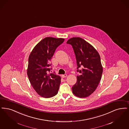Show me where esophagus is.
Segmentation results:
<instances>
[{"label": "esophagus", "mask_w": 129, "mask_h": 129, "mask_svg": "<svg viewBox=\"0 0 129 129\" xmlns=\"http://www.w3.org/2000/svg\"><path fill=\"white\" fill-rule=\"evenodd\" d=\"M62 78H66L67 77V74H64V75H62Z\"/></svg>", "instance_id": "esophagus-1"}]
</instances>
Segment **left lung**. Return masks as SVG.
Returning a JSON list of instances; mask_svg holds the SVG:
<instances>
[{"label": "left lung", "instance_id": "8db88e82", "mask_svg": "<svg viewBox=\"0 0 129 129\" xmlns=\"http://www.w3.org/2000/svg\"><path fill=\"white\" fill-rule=\"evenodd\" d=\"M67 43L73 47L77 72L80 73L72 88L73 94L80 98L88 97L95 91L101 80L103 67L100 55L92 45L80 38H71ZM79 68L82 69L79 70Z\"/></svg>", "mask_w": 129, "mask_h": 129}]
</instances>
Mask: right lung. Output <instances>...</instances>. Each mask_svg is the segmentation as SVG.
I'll list each match as a JSON object with an SVG mask.
<instances>
[{
	"mask_svg": "<svg viewBox=\"0 0 129 129\" xmlns=\"http://www.w3.org/2000/svg\"><path fill=\"white\" fill-rule=\"evenodd\" d=\"M64 39L47 37L41 40L31 51L28 58L27 74L34 90L41 97L50 98L58 93L61 77L50 73L49 62L56 48Z\"/></svg>",
	"mask_w": 129,
	"mask_h": 129,
	"instance_id": "add662e5",
	"label": "right lung"
}]
</instances>
